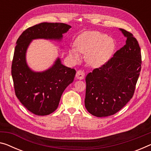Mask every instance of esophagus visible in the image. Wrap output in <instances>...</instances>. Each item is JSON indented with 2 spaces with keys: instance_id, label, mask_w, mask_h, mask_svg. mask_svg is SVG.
Here are the masks:
<instances>
[{
  "instance_id": "esophagus-1",
  "label": "esophagus",
  "mask_w": 151,
  "mask_h": 151,
  "mask_svg": "<svg viewBox=\"0 0 151 151\" xmlns=\"http://www.w3.org/2000/svg\"><path fill=\"white\" fill-rule=\"evenodd\" d=\"M76 78L78 79V80H83V79L85 77V73L83 71L79 70L77 71V72H76Z\"/></svg>"
}]
</instances>
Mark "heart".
Masks as SVG:
<instances>
[{
  "instance_id": "1",
  "label": "heart",
  "mask_w": 151,
  "mask_h": 151,
  "mask_svg": "<svg viewBox=\"0 0 151 151\" xmlns=\"http://www.w3.org/2000/svg\"><path fill=\"white\" fill-rule=\"evenodd\" d=\"M76 49L71 48L69 55L75 61L80 60L78 52L85 55L86 60L92 67H99L110 59L115 49L114 40L106 34L98 32H86L75 42Z\"/></svg>"
}]
</instances>
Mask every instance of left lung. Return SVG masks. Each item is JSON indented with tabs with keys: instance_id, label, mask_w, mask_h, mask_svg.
I'll return each mask as SVG.
<instances>
[{
	"instance_id": "1",
	"label": "left lung",
	"mask_w": 151,
	"mask_h": 151,
	"mask_svg": "<svg viewBox=\"0 0 151 151\" xmlns=\"http://www.w3.org/2000/svg\"><path fill=\"white\" fill-rule=\"evenodd\" d=\"M120 31L126 45L113 57L86 77L85 106L96 117H107L118 112L133 96L142 64L140 48L130 32Z\"/></svg>"
}]
</instances>
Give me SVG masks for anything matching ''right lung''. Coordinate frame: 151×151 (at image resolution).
<instances>
[{
    "label": "right lung",
    "mask_w": 151,
    "mask_h": 151,
    "mask_svg": "<svg viewBox=\"0 0 151 151\" xmlns=\"http://www.w3.org/2000/svg\"><path fill=\"white\" fill-rule=\"evenodd\" d=\"M63 23L44 22L30 27L17 40L11 66L16 96L27 110L37 115H47L57 109L64 90L73 82L76 71L63 65L59 57L46 71H32L26 62L27 48L34 39L61 40L71 28Z\"/></svg>",
    "instance_id": "obj_1"
}]
</instances>
